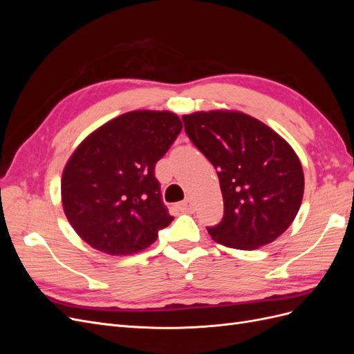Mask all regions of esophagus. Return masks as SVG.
Segmentation results:
<instances>
[{
  "instance_id": "esophagus-1",
  "label": "esophagus",
  "mask_w": 354,
  "mask_h": 354,
  "mask_svg": "<svg viewBox=\"0 0 354 354\" xmlns=\"http://www.w3.org/2000/svg\"><path fill=\"white\" fill-rule=\"evenodd\" d=\"M178 209H180L181 212H194V211H195V207H194V203H192L190 199H186V201L178 203Z\"/></svg>"
}]
</instances>
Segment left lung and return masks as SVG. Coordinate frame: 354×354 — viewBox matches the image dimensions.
<instances>
[{
  "instance_id": "1",
  "label": "left lung",
  "mask_w": 354,
  "mask_h": 354,
  "mask_svg": "<svg viewBox=\"0 0 354 354\" xmlns=\"http://www.w3.org/2000/svg\"><path fill=\"white\" fill-rule=\"evenodd\" d=\"M190 142L217 169L223 218L207 227L230 248L255 250L291 226L304 194L299 159L283 138L241 112H198L183 116Z\"/></svg>"
}]
</instances>
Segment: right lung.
<instances>
[{"mask_svg":"<svg viewBox=\"0 0 354 354\" xmlns=\"http://www.w3.org/2000/svg\"><path fill=\"white\" fill-rule=\"evenodd\" d=\"M171 112L136 111L90 134L63 171L62 202L81 239L111 255L152 245L174 220L160 195L155 165L180 134Z\"/></svg>","mask_w":354,"mask_h":354,"instance_id":"obj_1","label":"right lung"}]
</instances>
